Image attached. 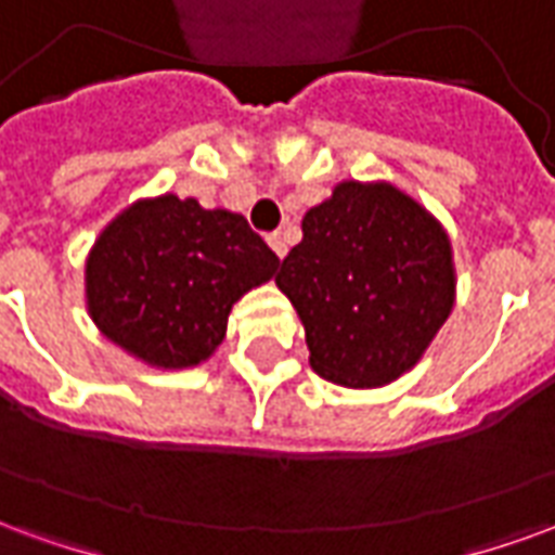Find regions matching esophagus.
Here are the masks:
<instances>
[{"instance_id":"obj_1","label":"esophagus","mask_w":555,"mask_h":555,"mask_svg":"<svg viewBox=\"0 0 555 555\" xmlns=\"http://www.w3.org/2000/svg\"><path fill=\"white\" fill-rule=\"evenodd\" d=\"M267 243H270V249L279 255V258H285V253H288V243H285V234H279V231H273V234H267Z\"/></svg>"}]
</instances>
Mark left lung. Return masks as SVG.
Masks as SVG:
<instances>
[{"instance_id":"8db88e82","label":"left lung","mask_w":555,"mask_h":555,"mask_svg":"<svg viewBox=\"0 0 555 555\" xmlns=\"http://www.w3.org/2000/svg\"><path fill=\"white\" fill-rule=\"evenodd\" d=\"M276 285L300 314L314 372L384 386L422 360L452 314V243L392 183L341 181L302 217Z\"/></svg>"}]
</instances>
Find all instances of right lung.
I'll return each mask as SVG.
<instances>
[{"label":"right lung","instance_id":"obj_1","mask_svg":"<svg viewBox=\"0 0 555 555\" xmlns=\"http://www.w3.org/2000/svg\"><path fill=\"white\" fill-rule=\"evenodd\" d=\"M276 267L241 214L166 193L101 231L86 261V302L103 336L137 360L193 369L222 345L231 306Z\"/></svg>","mask_w":555,"mask_h":555}]
</instances>
